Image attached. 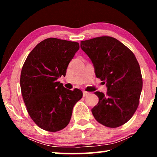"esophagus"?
<instances>
[{"mask_svg": "<svg viewBox=\"0 0 157 157\" xmlns=\"http://www.w3.org/2000/svg\"><path fill=\"white\" fill-rule=\"evenodd\" d=\"M90 94V93L89 92H86V91H83V96L84 97H86V96H87V95H89Z\"/></svg>", "mask_w": 157, "mask_h": 157, "instance_id": "34e87169", "label": "esophagus"}]
</instances>
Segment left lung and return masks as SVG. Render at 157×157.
Segmentation results:
<instances>
[{
	"instance_id": "8db88e82",
	"label": "left lung",
	"mask_w": 157,
	"mask_h": 157,
	"mask_svg": "<svg viewBox=\"0 0 157 157\" xmlns=\"http://www.w3.org/2000/svg\"><path fill=\"white\" fill-rule=\"evenodd\" d=\"M82 50L91 59L97 78L105 84V95L96 91L98 105L92 109L94 118L106 127L126 123L137 109L143 87L140 68L128 48L111 36L81 41Z\"/></svg>"
}]
</instances>
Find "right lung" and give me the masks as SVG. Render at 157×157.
<instances>
[{
	"mask_svg": "<svg viewBox=\"0 0 157 157\" xmlns=\"http://www.w3.org/2000/svg\"><path fill=\"white\" fill-rule=\"evenodd\" d=\"M79 48L78 42L48 38L34 47L21 73V94L33 121L40 128L57 132L68 125L75 103L82 98L57 82Z\"/></svg>",
	"mask_w": 157,
	"mask_h": 157,
	"instance_id": "1",
	"label": "right lung"
}]
</instances>
